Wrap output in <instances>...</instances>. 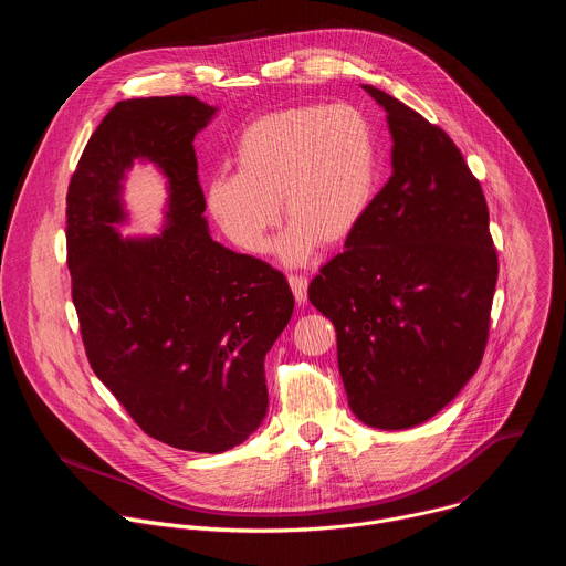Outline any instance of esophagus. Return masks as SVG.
Wrapping results in <instances>:
<instances>
[{"label":"esophagus","instance_id":"34e87169","mask_svg":"<svg viewBox=\"0 0 566 566\" xmlns=\"http://www.w3.org/2000/svg\"><path fill=\"white\" fill-rule=\"evenodd\" d=\"M289 284H291V291H293L295 300H297L300 304H304V302H306V286H308L306 277H302V275H289Z\"/></svg>","mask_w":566,"mask_h":566}]
</instances>
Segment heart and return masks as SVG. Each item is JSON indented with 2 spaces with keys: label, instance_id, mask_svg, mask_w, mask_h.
Listing matches in <instances>:
<instances>
[{
  "label": "heart",
  "instance_id": "1",
  "mask_svg": "<svg viewBox=\"0 0 566 566\" xmlns=\"http://www.w3.org/2000/svg\"><path fill=\"white\" fill-rule=\"evenodd\" d=\"M232 164L234 175L219 172L206 184L208 214L230 244L260 255L282 208L289 223L275 255L286 266L306 264L319 239H347L365 219L378 179L371 125L349 105L260 116L239 132Z\"/></svg>",
  "mask_w": 566,
  "mask_h": 566
}]
</instances>
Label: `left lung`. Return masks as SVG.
<instances>
[{"instance_id":"1","label":"left lung","mask_w":566,"mask_h":566,"mask_svg":"<svg viewBox=\"0 0 566 566\" xmlns=\"http://www.w3.org/2000/svg\"><path fill=\"white\" fill-rule=\"evenodd\" d=\"M391 177L345 251L319 269L311 304L338 334L352 412L369 428L426 423L463 389L489 340L497 253L489 206L452 138L394 96Z\"/></svg>"}]
</instances>
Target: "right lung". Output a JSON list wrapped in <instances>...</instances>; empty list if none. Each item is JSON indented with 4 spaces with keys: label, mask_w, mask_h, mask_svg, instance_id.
<instances>
[{
    "label": "right lung",
    "mask_w": 566,
    "mask_h": 566,
    "mask_svg": "<svg viewBox=\"0 0 566 566\" xmlns=\"http://www.w3.org/2000/svg\"><path fill=\"white\" fill-rule=\"evenodd\" d=\"M214 116L192 96L116 103L66 195V264L92 369L145 434L208 454L262 426L264 358L295 304L280 271L210 237L192 143ZM136 163L165 179V223L125 238Z\"/></svg>",
    "instance_id": "add662e5"
}]
</instances>
